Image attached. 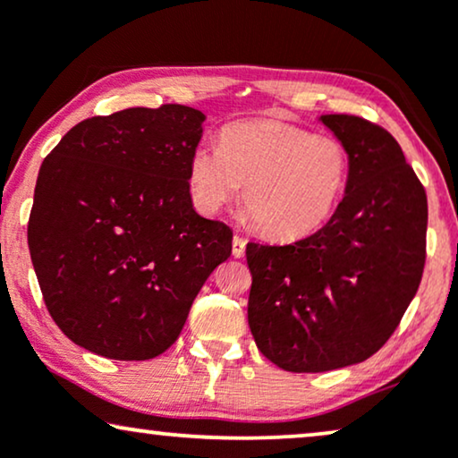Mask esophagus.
<instances>
[{
	"instance_id": "1",
	"label": "esophagus",
	"mask_w": 458,
	"mask_h": 458,
	"mask_svg": "<svg viewBox=\"0 0 458 458\" xmlns=\"http://www.w3.org/2000/svg\"><path fill=\"white\" fill-rule=\"evenodd\" d=\"M246 240H243V237H240V235H235L233 237V256L235 259H242L243 254H246Z\"/></svg>"
}]
</instances>
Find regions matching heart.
I'll list each match as a JSON object with an SVG mask.
<instances>
[{"mask_svg":"<svg viewBox=\"0 0 458 458\" xmlns=\"http://www.w3.org/2000/svg\"><path fill=\"white\" fill-rule=\"evenodd\" d=\"M350 152L335 135L285 121H243L218 135V148L193 149L187 181L196 206L216 215L243 191L260 233L293 242L321 229L340 204Z\"/></svg>","mask_w":458,"mask_h":458,"instance_id":"b5f03b06","label":"heart"}]
</instances>
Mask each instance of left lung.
Listing matches in <instances>:
<instances>
[{
  "mask_svg": "<svg viewBox=\"0 0 458 458\" xmlns=\"http://www.w3.org/2000/svg\"><path fill=\"white\" fill-rule=\"evenodd\" d=\"M346 143L350 177L334 216L287 246L248 243V323L292 373L367 360L390 340L425 267L428 196L398 141L360 116L323 114Z\"/></svg>",
  "mask_w": 458,
  "mask_h": 458,
  "instance_id": "left-lung-1",
  "label": "left lung"
}]
</instances>
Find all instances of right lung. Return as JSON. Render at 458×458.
<instances>
[{
    "instance_id": "add662e5",
    "label": "right lung",
    "mask_w": 458,
    "mask_h": 458,
    "mask_svg": "<svg viewBox=\"0 0 458 458\" xmlns=\"http://www.w3.org/2000/svg\"><path fill=\"white\" fill-rule=\"evenodd\" d=\"M204 114L181 104L74 124L35 185L29 250L55 325L77 346L148 360L177 340L233 231L193 210L187 168Z\"/></svg>"
}]
</instances>
